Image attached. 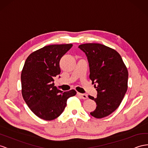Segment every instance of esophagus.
<instances>
[{"mask_svg": "<svg viewBox=\"0 0 148 148\" xmlns=\"http://www.w3.org/2000/svg\"><path fill=\"white\" fill-rule=\"evenodd\" d=\"M77 95H79V97H80L82 99H87L88 98V97L87 95H86V94H83V93H78Z\"/></svg>", "mask_w": 148, "mask_h": 148, "instance_id": "esophagus-1", "label": "esophagus"}]
</instances>
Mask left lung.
Wrapping results in <instances>:
<instances>
[{
  "instance_id": "1",
  "label": "left lung",
  "mask_w": 148,
  "mask_h": 148,
  "mask_svg": "<svg viewBox=\"0 0 148 148\" xmlns=\"http://www.w3.org/2000/svg\"><path fill=\"white\" fill-rule=\"evenodd\" d=\"M85 53L90 66V78L98 91L97 98H89L97 103L90 114L96 118L108 116L116 110L127 89L128 71L118 51L99 43L79 45Z\"/></svg>"
}]
</instances>
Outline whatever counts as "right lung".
<instances>
[{"label": "right lung", "instance_id": "1", "mask_svg": "<svg viewBox=\"0 0 148 148\" xmlns=\"http://www.w3.org/2000/svg\"><path fill=\"white\" fill-rule=\"evenodd\" d=\"M71 43L51 45L36 50L26 59L21 73L22 95L30 110L40 118L50 121L65 110L67 99L77 94L54 86V78L60 73L61 58Z\"/></svg>", "mask_w": 148, "mask_h": 148}]
</instances>
